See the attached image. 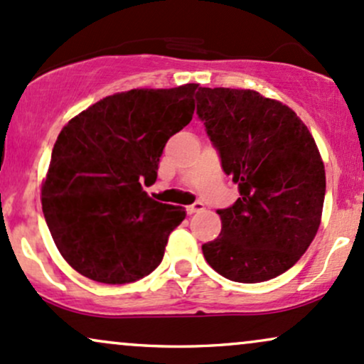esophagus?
<instances>
[{"label":"esophagus","instance_id":"obj_1","mask_svg":"<svg viewBox=\"0 0 364 364\" xmlns=\"http://www.w3.org/2000/svg\"><path fill=\"white\" fill-rule=\"evenodd\" d=\"M203 208H205V205H203L202 202H195V203H191V205L186 207V212L191 215V214H196V212H202Z\"/></svg>","mask_w":364,"mask_h":364}]
</instances>
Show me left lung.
<instances>
[{
  "instance_id": "1",
  "label": "left lung",
  "mask_w": 364,
  "mask_h": 364,
  "mask_svg": "<svg viewBox=\"0 0 364 364\" xmlns=\"http://www.w3.org/2000/svg\"><path fill=\"white\" fill-rule=\"evenodd\" d=\"M196 114L240 198L220 208L219 237L202 245L208 265L235 282L289 270L318 231L325 168L310 129L291 107L255 90L208 89Z\"/></svg>"
}]
</instances>
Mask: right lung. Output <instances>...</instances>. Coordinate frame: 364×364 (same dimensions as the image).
<instances>
[{
    "instance_id": "add662e5",
    "label": "right lung",
    "mask_w": 364,
    "mask_h": 364,
    "mask_svg": "<svg viewBox=\"0 0 364 364\" xmlns=\"http://www.w3.org/2000/svg\"><path fill=\"white\" fill-rule=\"evenodd\" d=\"M198 92V83L119 92L61 129L41 200L54 243L77 272L128 284L162 262L186 212L141 185L156 183L166 141L193 118Z\"/></svg>"
}]
</instances>
